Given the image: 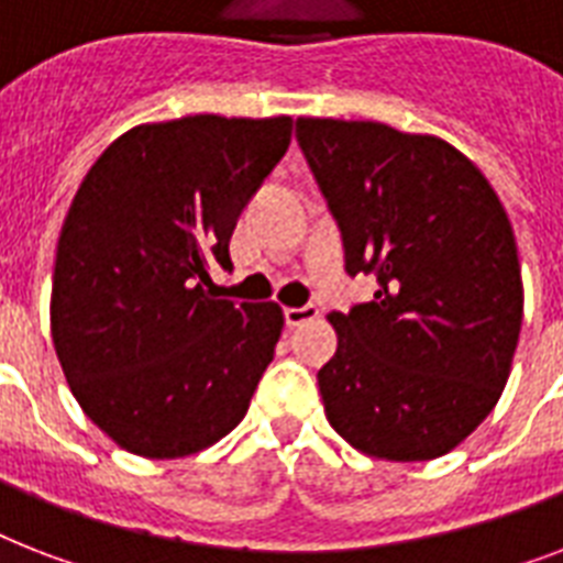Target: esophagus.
Returning a JSON list of instances; mask_svg holds the SVG:
<instances>
[{
	"mask_svg": "<svg viewBox=\"0 0 563 563\" xmlns=\"http://www.w3.org/2000/svg\"><path fill=\"white\" fill-rule=\"evenodd\" d=\"M283 318H286V324L289 327H300L318 318V307L316 303H303V307H286L283 309Z\"/></svg>",
	"mask_w": 563,
	"mask_h": 563,
	"instance_id": "esophagus-1",
	"label": "esophagus"
}]
</instances>
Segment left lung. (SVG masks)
<instances>
[{
  "label": "left lung",
  "instance_id": "1",
  "mask_svg": "<svg viewBox=\"0 0 563 563\" xmlns=\"http://www.w3.org/2000/svg\"><path fill=\"white\" fill-rule=\"evenodd\" d=\"M295 136L342 230L344 268L376 277L374 300L330 316L327 420L388 462L450 453L497 406L515 360L523 280L511 221L438 136L303 117Z\"/></svg>",
  "mask_w": 563,
  "mask_h": 563
}]
</instances>
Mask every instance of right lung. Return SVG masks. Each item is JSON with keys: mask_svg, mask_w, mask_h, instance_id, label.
Here are the masks:
<instances>
[{"mask_svg": "<svg viewBox=\"0 0 563 563\" xmlns=\"http://www.w3.org/2000/svg\"><path fill=\"white\" fill-rule=\"evenodd\" d=\"M289 143V117L136 125L75 192L52 342L75 400L128 453L180 459L245 418L283 309L219 298L210 268H233L239 212Z\"/></svg>", "mask_w": 563, "mask_h": 563, "instance_id": "add662e5", "label": "right lung"}]
</instances>
